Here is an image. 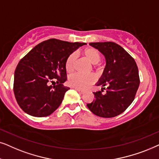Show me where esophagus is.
I'll return each instance as SVG.
<instances>
[{
	"mask_svg": "<svg viewBox=\"0 0 159 159\" xmlns=\"http://www.w3.org/2000/svg\"><path fill=\"white\" fill-rule=\"evenodd\" d=\"M75 89L78 91V92L80 93V94H84V93H85V92H84V91H83V90H81V89H77V88H75Z\"/></svg>",
	"mask_w": 159,
	"mask_h": 159,
	"instance_id": "1",
	"label": "esophagus"
}]
</instances>
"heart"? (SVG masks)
<instances>
[{
  "label": "heart",
  "instance_id": "obj_1",
  "mask_svg": "<svg viewBox=\"0 0 159 159\" xmlns=\"http://www.w3.org/2000/svg\"><path fill=\"white\" fill-rule=\"evenodd\" d=\"M84 54L87 60L92 64H97L101 60L100 53L94 48H87L84 51ZM78 57V53L75 52L71 54L66 61V70L68 73H72L75 70V62ZM97 76L94 74L83 75L81 73H74L70 75L68 84L73 87L79 89H86L97 81Z\"/></svg>",
  "mask_w": 159,
  "mask_h": 159
}]
</instances>
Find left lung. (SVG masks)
<instances>
[{
	"label": "left lung",
	"instance_id": "left-lung-1",
	"mask_svg": "<svg viewBox=\"0 0 159 159\" xmlns=\"http://www.w3.org/2000/svg\"><path fill=\"white\" fill-rule=\"evenodd\" d=\"M105 56L106 65L97 86L107 87L103 95L94 92L95 99L88 108L99 117L112 118L122 113L132 104L139 86L138 67L129 53L113 42L90 43Z\"/></svg>",
	"mask_w": 159,
	"mask_h": 159
}]
</instances>
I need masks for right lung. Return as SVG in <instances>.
Returning a JSON list of instances; mask_svg holds the SVG:
<instances>
[{
  "mask_svg": "<svg viewBox=\"0 0 159 159\" xmlns=\"http://www.w3.org/2000/svg\"><path fill=\"white\" fill-rule=\"evenodd\" d=\"M86 44L48 39L35 46L20 61L14 72V92L23 111L35 117H45L58 108L70 89L62 84L67 80L66 61ZM54 80L58 85L49 86Z\"/></svg>",
  "mask_w": 159,
  "mask_h": 159,
  "instance_id": "1",
  "label": "right lung"
}]
</instances>
